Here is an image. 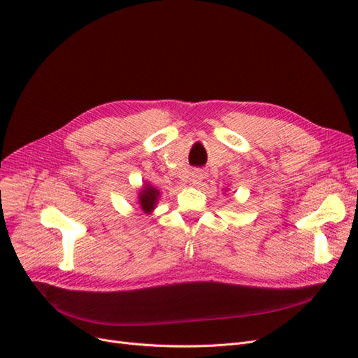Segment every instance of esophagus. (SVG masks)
Wrapping results in <instances>:
<instances>
[{
	"label": "esophagus",
	"mask_w": 358,
	"mask_h": 358,
	"mask_svg": "<svg viewBox=\"0 0 358 358\" xmlns=\"http://www.w3.org/2000/svg\"><path fill=\"white\" fill-rule=\"evenodd\" d=\"M204 171L203 170H200V169H196V170H192L191 171V175H189V182L192 183V185H199V183H201V180L204 179Z\"/></svg>",
	"instance_id": "obj_1"
}]
</instances>
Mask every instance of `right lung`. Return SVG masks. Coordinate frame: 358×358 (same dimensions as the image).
Here are the masks:
<instances>
[{
  "instance_id": "right-lung-1",
  "label": "right lung",
  "mask_w": 358,
  "mask_h": 358,
  "mask_svg": "<svg viewBox=\"0 0 358 358\" xmlns=\"http://www.w3.org/2000/svg\"><path fill=\"white\" fill-rule=\"evenodd\" d=\"M157 197H158V189H155L152 187H145V189L140 192L138 203H140V206H142V209L145 212H150L154 209V206L157 203Z\"/></svg>"
}]
</instances>
